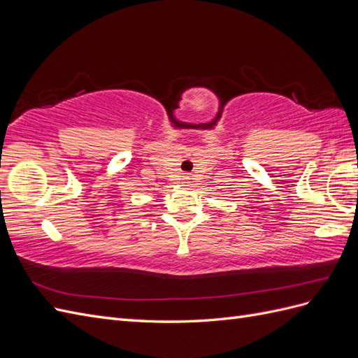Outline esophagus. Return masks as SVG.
Returning <instances> with one entry per match:
<instances>
[{
	"label": "esophagus",
	"instance_id": "1",
	"mask_svg": "<svg viewBox=\"0 0 358 358\" xmlns=\"http://www.w3.org/2000/svg\"><path fill=\"white\" fill-rule=\"evenodd\" d=\"M187 179H188V178H187Z\"/></svg>",
	"mask_w": 358,
	"mask_h": 358
}]
</instances>
